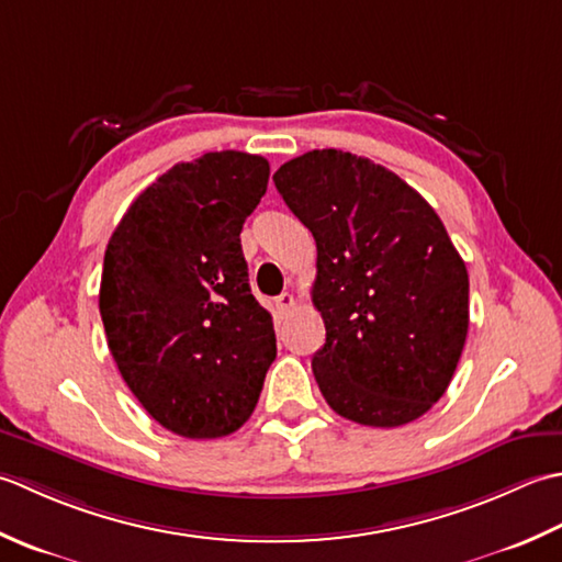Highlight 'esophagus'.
<instances>
[{"label": "esophagus", "instance_id": "34e87169", "mask_svg": "<svg viewBox=\"0 0 562 562\" xmlns=\"http://www.w3.org/2000/svg\"><path fill=\"white\" fill-rule=\"evenodd\" d=\"M295 307V297H293V293H281L279 297H277V313L283 317V315H289L291 311Z\"/></svg>", "mask_w": 562, "mask_h": 562}]
</instances>
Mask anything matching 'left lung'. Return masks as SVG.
I'll list each match as a JSON object with an SVG mask.
<instances>
[{
	"instance_id": "1",
	"label": "left lung",
	"mask_w": 562,
	"mask_h": 562,
	"mask_svg": "<svg viewBox=\"0 0 562 562\" xmlns=\"http://www.w3.org/2000/svg\"><path fill=\"white\" fill-rule=\"evenodd\" d=\"M313 233L327 405L366 427L415 422L446 393L468 335V271L441 217L395 171L313 150L273 175Z\"/></svg>"
}]
</instances>
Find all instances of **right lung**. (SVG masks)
<instances>
[{"label":"right lung","mask_w":562,"mask_h":562,"mask_svg":"<svg viewBox=\"0 0 562 562\" xmlns=\"http://www.w3.org/2000/svg\"><path fill=\"white\" fill-rule=\"evenodd\" d=\"M267 184L265 157L205 153L147 187L109 239L99 313L111 357L147 415L179 437L237 431L277 359L239 245Z\"/></svg>","instance_id":"obj_1"}]
</instances>
